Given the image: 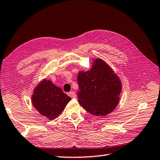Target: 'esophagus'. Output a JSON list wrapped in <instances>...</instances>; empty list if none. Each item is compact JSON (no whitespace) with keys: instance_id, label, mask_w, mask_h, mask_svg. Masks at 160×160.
<instances>
[{"instance_id":"esophagus-1","label":"esophagus","mask_w":160,"mask_h":160,"mask_svg":"<svg viewBox=\"0 0 160 160\" xmlns=\"http://www.w3.org/2000/svg\"><path fill=\"white\" fill-rule=\"evenodd\" d=\"M68 95L71 98H76V93H75V92H70L69 93H68Z\"/></svg>"}]
</instances>
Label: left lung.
I'll return each instance as SVG.
<instances>
[{"instance_id":"1","label":"left lung","mask_w":160,"mask_h":160,"mask_svg":"<svg viewBox=\"0 0 160 160\" xmlns=\"http://www.w3.org/2000/svg\"><path fill=\"white\" fill-rule=\"evenodd\" d=\"M77 79L78 102L87 112L105 117L117 107L122 84L119 78L102 59H94L91 70L80 71Z\"/></svg>"}]
</instances>
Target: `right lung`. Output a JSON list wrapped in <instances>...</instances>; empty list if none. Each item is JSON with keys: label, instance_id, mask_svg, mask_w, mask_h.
Here are the masks:
<instances>
[{"label": "right lung", "instance_id": "obj_1", "mask_svg": "<svg viewBox=\"0 0 160 160\" xmlns=\"http://www.w3.org/2000/svg\"><path fill=\"white\" fill-rule=\"evenodd\" d=\"M71 99L61 88L45 79L34 89L32 103L41 114L53 120L62 113Z\"/></svg>", "mask_w": 160, "mask_h": 160}]
</instances>
